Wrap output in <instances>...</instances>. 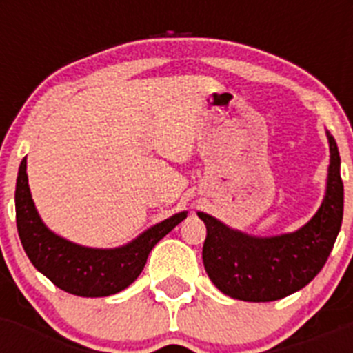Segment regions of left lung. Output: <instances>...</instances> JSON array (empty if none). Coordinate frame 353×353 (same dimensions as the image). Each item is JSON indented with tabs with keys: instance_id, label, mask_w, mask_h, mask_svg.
<instances>
[{
	"instance_id": "1",
	"label": "left lung",
	"mask_w": 353,
	"mask_h": 353,
	"mask_svg": "<svg viewBox=\"0 0 353 353\" xmlns=\"http://www.w3.org/2000/svg\"><path fill=\"white\" fill-rule=\"evenodd\" d=\"M330 164L327 189L316 214L301 230L277 236H252L205 212L203 265L224 295L245 302H272L313 281L334 248L343 221V180L338 145L327 132Z\"/></svg>"
}]
</instances>
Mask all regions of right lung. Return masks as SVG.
<instances>
[{"instance_id":"obj_1","label":"right lung","mask_w":353,"mask_h":353,"mask_svg":"<svg viewBox=\"0 0 353 353\" xmlns=\"http://www.w3.org/2000/svg\"><path fill=\"white\" fill-rule=\"evenodd\" d=\"M185 217L187 212L171 215L121 248H84L56 235L42 223L28 185L26 159L19 166L15 219L21 244L39 272L77 297H108L132 285L154 245Z\"/></svg>"}]
</instances>
